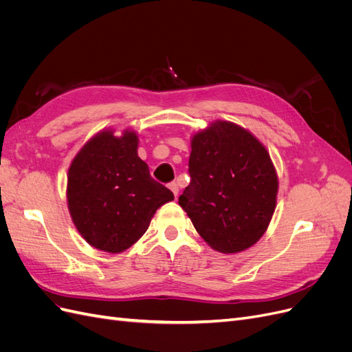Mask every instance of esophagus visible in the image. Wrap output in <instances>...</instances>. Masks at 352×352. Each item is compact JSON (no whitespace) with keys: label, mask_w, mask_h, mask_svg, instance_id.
I'll use <instances>...</instances> for the list:
<instances>
[{"label":"esophagus","mask_w":352,"mask_h":352,"mask_svg":"<svg viewBox=\"0 0 352 352\" xmlns=\"http://www.w3.org/2000/svg\"><path fill=\"white\" fill-rule=\"evenodd\" d=\"M168 188H170V190H172V192L175 194V197H177V194H179V185L176 184V182H172L168 185Z\"/></svg>","instance_id":"obj_1"}]
</instances>
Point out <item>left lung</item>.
<instances>
[{
  "mask_svg": "<svg viewBox=\"0 0 352 352\" xmlns=\"http://www.w3.org/2000/svg\"><path fill=\"white\" fill-rule=\"evenodd\" d=\"M190 184L179 204L211 248L233 254L250 248L267 229L278 176L267 150L248 131L216 122L192 138Z\"/></svg>",
  "mask_w": 352,
  "mask_h": 352,
  "instance_id": "left-lung-1",
  "label": "left lung"
}]
</instances>
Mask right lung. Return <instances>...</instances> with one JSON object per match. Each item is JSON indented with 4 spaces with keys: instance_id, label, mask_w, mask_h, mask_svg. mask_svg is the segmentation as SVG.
Returning <instances> with one entry per match:
<instances>
[{
    "instance_id": "obj_1",
    "label": "right lung",
    "mask_w": 352,
    "mask_h": 352,
    "mask_svg": "<svg viewBox=\"0 0 352 352\" xmlns=\"http://www.w3.org/2000/svg\"><path fill=\"white\" fill-rule=\"evenodd\" d=\"M138 136L113 131L94 136L74 157L67 177V202L74 226L92 247L122 252L140 239L158 207L173 192L150 175L138 157Z\"/></svg>"
}]
</instances>
